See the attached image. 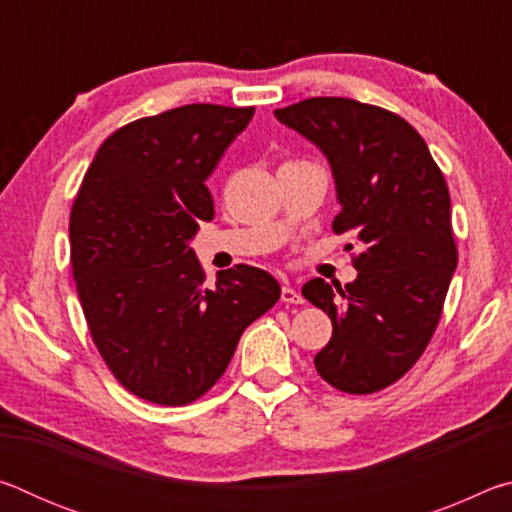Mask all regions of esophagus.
Returning <instances> with one entry per match:
<instances>
[{"label": "esophagus", "mask_w": 512, "mask_h": 512, "mask_svg": "<svg viewBox=\"0 0 512 512\" xmlns=\"http://www.w3.org/2000/svg\"><path fill=\"white\" fill-rule=\"evenodd\" d=\"M280 298H282L284 305H302V296H300L296 289H291V287H282Z\"/></svg>", "instance_id": "esophagus-1"}]
</instances>
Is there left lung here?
I'll list each match as a JSON object with an SVG mask.
<instances>
[{
	"label": "left lung",
	"instance_id": "8db88e82",
	"mask_svg": "<svg viewBox=\"0 0 512 512\" xmlns=\"http://www.w3.org/2000/svg\"><path fill=\"white\" fill-rule=\"evenodd\" d=\"M275 117L327 155L341 201L332 230L359 246L357 280L302 287L332 320L316 370L343 393H377L415 366L443 316L458 262L445 176L420 133L386 108L311 97Z\"/></svg>",
	"mask_w": 512,
	"mask_h": 512
}]
</instances>
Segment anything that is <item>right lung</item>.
<instances>
[{
    "instance_id": "right-lung-1",
    "label": "right lung",
    "mask_w": 512,
    "mask_h": 512,
    "mask_svg": "<svg viewBox=\"0 0 512 512\" xmlns=\"http://www.w3.org/2000/svg\"><path fill=\"white\" fill-rule=\"evenodd\" d=\"M255 108L192 103L117 128L69 214V262L85 323L126 391L160 406L203 397L244 329L280 298L262 268L205 284L189 239L214 216L205 180Z\"/></svg>"
}]
</instances>
